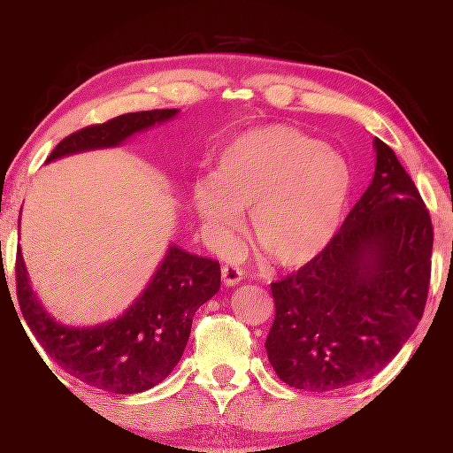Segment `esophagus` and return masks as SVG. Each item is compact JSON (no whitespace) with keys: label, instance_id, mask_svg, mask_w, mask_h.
<instances>
[{"label":"esophagus","instance_id":"1","mask_svg":"<svg viewBox=\"0 0 453 453\" xmlns=\"http://www.w3.org/2000/svg\"><path fill=\"white\" fill-rule=\"evenodd\" d=\"M243 270H241L239 266H233V264H225L222 266V280H225L226 287H234L239 285V280L243 279Z\"/></svg>","mask_w":453,"mask_h":453}]
</instances>
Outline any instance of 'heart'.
Listing matches in <instances>:
<instances>
[{"label": "heart", "mask_w": 453, "mask_h": 453, "mask_svg": "<svg viewBox=\"0 0 453 453\" xmlns=\"http://www.w3.org/2000/svg\"><path fill=\"white\" fill-rule=\"evenodd\" d=\"M351 183L339 150L291 127L241 133L222 150L214 179L193 185V210L225 237L251 212V237L270 262L302 266L326 248L343 220Z\"/></svg>", "instance_id": "1"}]
</instances>
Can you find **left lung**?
Wrapping results in <instances>:
<instances>
[{
    "mask_svg": "<svg viewBox=\"0 0 453 453\" xmlns=\"http://www.w3.org/2000/svg\"><path fill=\"white\" fill-rule=\"evenodd\" d=\"M372 183L337 234L270 285L266 354L283 383L331 391L372 379L414 333L431 283L433 225L395 151L372 141Z\"/></svg>",
    "mask_w": 453,
    "mask_h": 453,
    "instance_id": "obj_1",
    "label": "left lung"
}]
</instances>
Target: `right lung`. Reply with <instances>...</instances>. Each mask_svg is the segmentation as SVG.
<instances>
[{
	"label": "right lung",
	"instance_id": "right-lung-1",
	"mask_svg": "<svg viewBox=\"0 0 453 453\" xmlns=\"http://www.w3.org/2000/svg\"><path fill=\"white\" fill-rule=\"evenodd\" d=\"M176 114L179 110L133 111L81 128L60 141L47 162L81 151L119 148L133 134L164 125ZM219 289L220 264L173 243L143 293L120 316L96 326H68L39 302L22 251L16 254L22 316L45 354L74 379L119 395L148 391L173 372L189 342L193 316Z\"/></svg>",
	"mask_w": 453,
	"mask_h": 453
}]
</instances>
